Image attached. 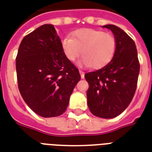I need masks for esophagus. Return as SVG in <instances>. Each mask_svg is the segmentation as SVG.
Instances as JSON below:
<instances>
[{"mask_svg":"<svg viewBox=\"0 0 152 152\" xmlns=\"http://www.w3.org/2000/svg\"><path fill=\"white\" fill-rule=\"evenodd\" d=\"M79 72H80V77H81V79H84V78H85V72L81 70H80Z\"/></svg>","mask_w":152,"mask_h":152,"instance_id":"34e87169","label":"esophagus"}]
</instances>
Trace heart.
I'll return each instance as SVG.
<instances>
[{"instance_id":"1","label":"heart","mask_w":152,"mask_h":152,"mask_svg":"<svg viewBox=\"0 0 152 152\" xmlns=\"http://www.w3.org/2000/svg\"><path fill=\"white\" fill-rule=\"evenodd\" d=\"M61 48L68 60L74 61L82 52L84 56L78 64L101 68L113 59L117 42L110 34L85 28L76 30L72 37H64L61 41Z\"/></svg>"}]
</instances>
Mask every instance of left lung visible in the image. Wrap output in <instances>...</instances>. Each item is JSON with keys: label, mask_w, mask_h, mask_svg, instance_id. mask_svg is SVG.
I'll list each match as a JSON object with an SVG mask.
<instances>
[{"label": "left lung", "mask_w": 152, "mask_h": 152, "mask_svg": "<svg viewBox=\"0 0 152 152\" xmlns=\"http://www.w3.org/2000/svg\"><path fill=\"white\" fill-rule=\"evenodd\" d=\"M102 27L110 29L113 34L117 42L116 51L108 64L85 75L89 85L88 106L95 116L113 118L122 113L132 101L140 66L133 39L114 25Z\"/></svg>", "instance_id": "obj_1"}]
</instances>
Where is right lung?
<instances>
[{
	"mask_svg": "<svg viewBox=\"0 0 152 152\" xmlns=\"http://www.w3.org/2000/svg\"><path fill=\"white\" fill-rule=\"evenodd\" d=\"M18 84L25 102L43 118L61 115L80 80L64 56L53 25L45 24L25 36L16 58Z\"/></svg>",
	"mask_w": 152,
	"mask_h": 152,
	"instance_id": "right-lung-1",
	"label": "right lung"
}]
</instances>
